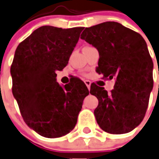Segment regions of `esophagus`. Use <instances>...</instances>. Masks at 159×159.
<instances>
[{
	"instance_id": "1",
	"label": "esophagus",
	"mask_w": 159,
	"mask_h": 159,
	"mask_svg": "<svg viewBox=\"0 0 159 159\" xmlns=\"http://www.w3.org/2000/svg\"><path fill=\"white\" fill-rule=\"evenodd\" d=\"M85 84H86V86H87V88L89 89V90H90V88H91V82H90V81H88V80H86V81H85Z\"/></svg>"
}]
</instances>
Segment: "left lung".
<instances>
[{"label":"left lung","mask_w":159,"mask_h":159,"mask_svg":"<svg viewBox=\"0 0 159 159\" xmlns=\"http://www.w3.org/2000/svg\"><path fill=\"white\" fill-rule=\"evenodd\" d=\"M81 38L97 49V72L115 78L111 93L91 85L90 93L99 100L96 122L110 134L130 132L144 119L153 89V61L141 35L117 22L86 28Z\"/></svg>","instance_id":"left-lung-1"}]
</instances>
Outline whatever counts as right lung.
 I'll use <instances>...</instances> for the list:
<instances>
[{
  "label": "right lung",
  "instance_id": "obj_1",
  "mask_svg": "<svg viewBox=\"0 0 159 159\" xmlns=\"http://www.w3.org/2000/svg\"><path fill=\"white\" fill-rule=\"evenodd\" d=\"M83 29L42 26L15 50L10 68L13 95L26 124L44 137L69 133L89 95L80 79L64 86L56 82V71L68 64Z\"/></svg>",
  "mask_w": 159,
  "mask_h": 159
}]
</instances>
